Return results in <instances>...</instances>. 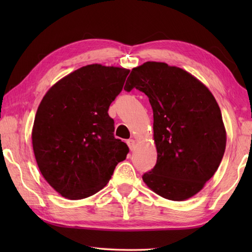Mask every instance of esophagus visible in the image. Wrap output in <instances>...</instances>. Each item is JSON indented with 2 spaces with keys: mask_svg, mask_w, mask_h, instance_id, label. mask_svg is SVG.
I'll return each mask as SVG.
<instances>
[{
  "mask_svg": "<svg viewBox=\"0 0 252 252\" xmlns=\"http://www.w3.org/2000/svg\"><path fill=\"white\" fill-rule=\"evenodd\" d=\"M126 144H127V146L130 147V149L131 151H133V149L135 148V146H136V142L133 140V138H130V140H127L126 141Z\"/></svg>",
  "mask_w": 252,
  "mask_h": 252,
  "instance_id": "esophagus-1",
  "label": "esophagus"
}]
</instances>
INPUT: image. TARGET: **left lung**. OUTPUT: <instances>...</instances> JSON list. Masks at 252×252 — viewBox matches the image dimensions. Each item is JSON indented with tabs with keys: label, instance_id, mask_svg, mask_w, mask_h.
<instances>
[{
	"label": "left lung",
	"instance_id": "1",
	"mask_svg": "<svg viewBox=\"0 0 252 252\" xmlns=\"http://www.w3.org/2000/svg\"><path fill=\"white\" fill-rule=\"evenodd\" d=\"M133 89L148 96L154 112L157 163L143 181L165 199H189L216 173L225 152L220 107L195 77L164 63L132 69L125 90Z\"/></svg>",
	"mask_w": 252,
	"mask_h": 252
}]
</instances>
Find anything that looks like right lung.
I'll list each match as a JSON object with an SVG mask.
<instances>
[{"label": "right lung", "instance_id": "1", "mask_svg": "<svg viewBox=\"0 0 252 252\" xmlns=\"http://www.w3.org/2000/svg\"><path fill=\"white\" fill-rule=\"evenodd\" d=\"M130 70L95 63L52 87L37 108L32 146L42 175L68 199H83L103 189L129 147L116 138L109 106Z\"/></svg>", "mask_w": 252, "mask_h": 252}]
</instances>
